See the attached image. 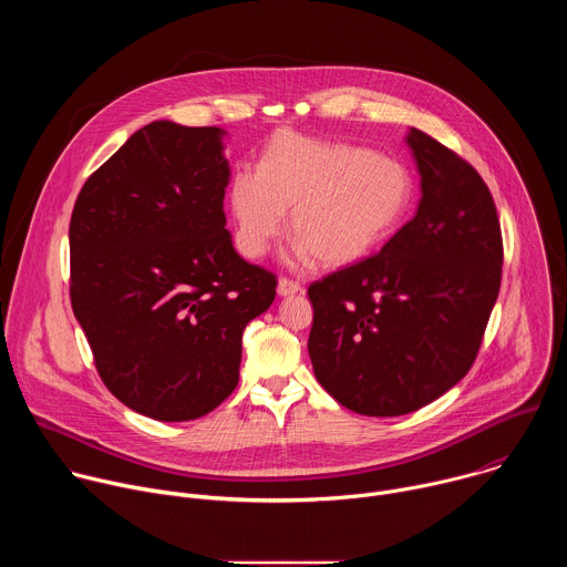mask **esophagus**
Here are the masks:
<instances>
[{
    "instance_id": "esophagus-1",
    "label": "esophagus",
    "mask_w": 567,
    "mask_h": 567,
    "mask_svg": "<svg viewBox=\"0 0 567 567\" xmlns=\"http://www.w3.org/2000/svg\"><path fill=\"white\" fill-rule=\"evenodd\" d=\"M300 291H302V287H300V282H296V280L282 278V280L278 282V293H280V296H293V293H300Z\"/></svg>"
}]
</instances>
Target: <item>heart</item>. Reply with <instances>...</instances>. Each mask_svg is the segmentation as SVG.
<instances>
[{
  "label": "heart",
  "instance_id": "heart-1",
  "mask_svg": "<svg viewBox=\"0 0 567 567\" xmlns=\"http://www.w3.org/2000/svg\"><path fill=\"white\" fill-rule=\"evenodd\" d=\"M413 202L411 173L365 147L280 130L267 143L258 171L237 168L228 184L235 245L262 258L285 230L300 237L298 260L318 256L346 267L368 256L403 219Z\"/></svg>",
  "mask_w": 567,
  "mask_h": 567
}]
</instances>
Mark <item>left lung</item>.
Instances as JSON below:
<instances>
[{"instance_id": "left-lung-1", "label": "left lung", "mask_w": 567, "mask_h": 567, "mask_svg": "<svg viewBox=\"0 0 567 567\" xmlns=\"http://www.w3.org/2000/svg\"><path fill=\"white\" fill-rule=\"evenodd\" d=\"M422 199L383 249L309 285V359L341 406L420 411L473 365L503 278V233L477 171L422 130Z\"/></svg>"}]
</instances>
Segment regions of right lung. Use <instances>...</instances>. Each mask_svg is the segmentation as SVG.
Returning <instances> with one entry per match:
<instances>
[{
  "mask_svg": "<svg viewBox=\"0 0 567 567\" xmlns=\"http://www.w3.org/2000/svg\"><path fill=\"white\" fill-rule=\"evenodd\" d=\"M221 134L141 127L71 213L73 316L107 390L158 422L219 406L239 379L241 332L276 298V276L241 260L226 230Z\"/></svg>",
  "mask_w": 567,
  "mask_h": 567,
  "instance_id": "right-lung-1",
  "label": "right lung"
}]
</instances>
